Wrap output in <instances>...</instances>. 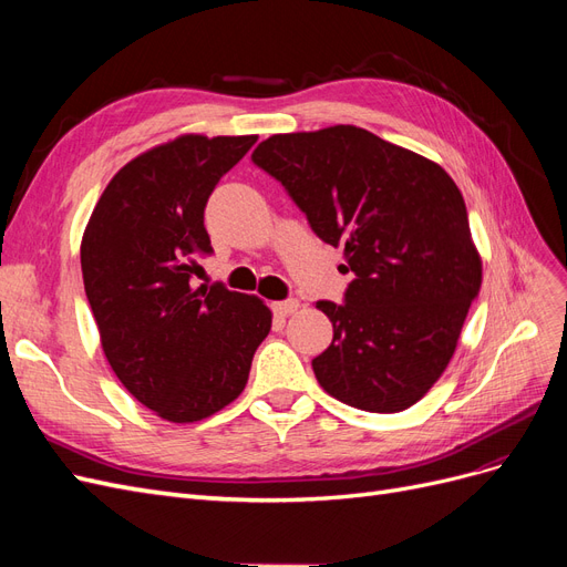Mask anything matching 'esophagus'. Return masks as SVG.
Listing matches in <instances>:
<instances>
[{
	"mask_svg": "<svg viewBox=\"0 0 567 567\" xmlns=\"http://www.w3.org/2000/svg\"><path fill=\"white\" fill-rule=\"evenodd\" d=\"M298 310V300L296 298H288V300H279V302H271V312L277 317H288Z\"/></svg>",
	"mask_w": 567,
	"mask_h": 567,
	"instance_id": "34e87169",
	"label": "esophagus"
}]
</instances>
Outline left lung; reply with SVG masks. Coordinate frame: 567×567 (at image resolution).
<instances>
[{
	"mask_svg": "<svg viewBox=\"0 0 567 567\" xmlns=\"http://www.w3.org/2000/svg\"><path fill=\"white\" fill-rule=\"evenodd\" d=\"M323 244L346 248L342 302L319 300L333 340L312 369L373 414L416 404L447 369L483 284L466 203L444 169L362 127L274 134L252 151Z\"/></svg>",
	"mask_w": 567,
	"mask_h": 567,
	"instance_id": "obj_1",
	"label": "left lung"
}]
</instances>
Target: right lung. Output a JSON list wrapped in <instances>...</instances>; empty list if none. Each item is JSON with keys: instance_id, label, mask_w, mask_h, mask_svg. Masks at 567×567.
I'll use <instances>...</instances> for the list:
<instances>
[{"instance_id": "right-lung-1", "label": "right lung", "mask_w": 567, "mask_h": 567, "mask_svg": "<svg viewBox=\"0 0 567 567\" xmlns=\"http://www.w3.org/2000/svg\"><path fill=\"white\" fill-rule=\"evenodd\" d=\"M255 142L186 134L142 153L109 182L82 236L101 348L120 383L165 421L194 423L234 402L271 329L262 300L192 284L194 257L213 252L205 205Z\"/></svg>"}]
</instances>
